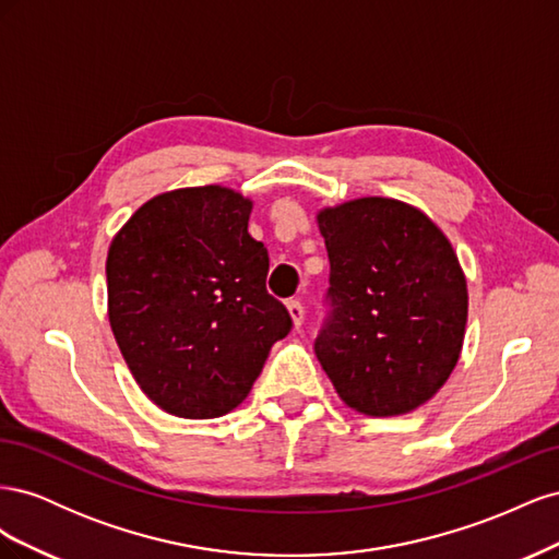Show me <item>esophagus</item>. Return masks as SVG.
I'll use <instances>...</instances> for the list:
<instances>
[{"instance_id":"obj_1","label":"esophagus","mask_w":559,"mask_h":559,"mask_svg":"<svg viewBox=\"0 0 559 559\" xmlns=\"http://www.w3.org/2000/svg\"><path fill=\"white\" fill-rule=\"evenodd\" d=\"M286 310H289V314L294 319V326L300 329L302 326V319H306V310H302V302L300 300H286Z\"/></svg>"}]
</instances>
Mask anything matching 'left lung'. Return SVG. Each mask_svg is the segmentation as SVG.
<instances>
[{
  "label": "left lung",
  "mask_w": 559,
  "mask_h": 559,
  "mask_svg": "<svg viewBox=\"0 0 559 559\" xmlns=\"http://www.w3.org/2000/svg\"><path fill=\"white\" fill-rule=\"evenodd\" d=\"M317 222L331 263L321 368L354 411H415L445 384L464 343L468 294L452 245L392 198L349 200Z\"/></svg>",
  "instance_id": "1"
}]
</instances>
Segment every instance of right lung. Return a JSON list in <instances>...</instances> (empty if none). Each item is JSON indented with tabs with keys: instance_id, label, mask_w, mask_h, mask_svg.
I'll use <instances>...</instances> for the list:
<instances>
[{
	"instance_id": "right-lung-1",
	"label": "right lung",
	"mask_w": 559,
	"mask_h": 559,
	"mask_svg": "<svg viewBox=\"0 0 559 559\" xmlns=\"http://www.w3.org/2000/svg\"><path fill=\"white\" fill-rule=\"evenodd\" d=\"M251 200L224 186L151 198L107 257L109 324L132 378L177 417H222L247 399L294 321L265 289Z\"/></svg>"
}]
</instances>
